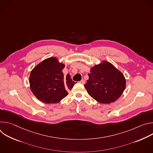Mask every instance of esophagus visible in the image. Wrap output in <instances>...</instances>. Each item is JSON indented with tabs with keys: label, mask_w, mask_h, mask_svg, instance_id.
Returning <instances> with one entry per match:
<instances>
[{
	"label": "esophagus",
	"mask_w": 153,
	"mask_h": 153,
	"mask_svg": "<svg viewBox=\"0 0 153 153\" xmlns=\"http://www.w3.org/2000/svg\"><path fill=\"white\" fill-rule=\"evenodd\" d=\"M80 83H82V84H84L85 83V80H83V79H82L80 82H79Z\"/></svg>",
	"instance_id": "1"
}]
</instances>
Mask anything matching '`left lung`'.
<instances>
[{
    "mask_svg": "<svg viewBox=\"0 0 153 153\" xmlns=\"http://www.w3.org/2000/svg\"><path fill=\"white\" fill-rule=\"evenodd\" d=\"M88 76L84 86L90 96L98 102H113L125 89L124 76L108 62L95 65L91 68Z\"/></svg>",
    "mask_w": 153,
    "mask_h": 153,
    "instance_id": "left-lung-1",
    "label": "left lung"
}]
</instances>
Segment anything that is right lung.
Returning <instances> with one entry per match:
<instances>
[{"mask_svg": "<svg viewBox=\"0 0 153 153\" xmlns=\"http://www.w3.org/2000/svg\"><path fill=\"white\" fill-rule=\"evenodd\" d=\"M65 65L50 57L38 64L30 76V88L34 96L46 103H54L66 97L76 83L68 74L64 77Z\"/></svg>", "mask_w": 153, "mask_h": 153, "instance_id": "obj_1", "label": "right lung"}]
</instances>
